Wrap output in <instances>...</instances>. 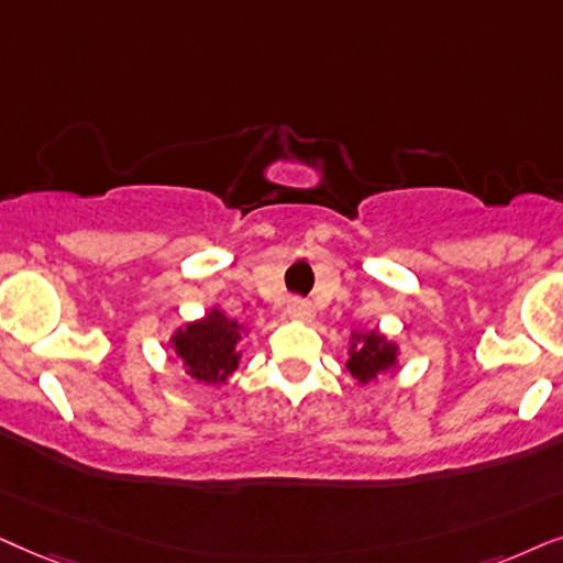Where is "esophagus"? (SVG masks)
<instances>
[{"label":"esophagus","instance_id":"34e87169","mask_svg":"<svg viewBox=\"0 0 563 563\" xmlns=\"http://www.w3.org/2000/svg\"><path fill=\"white\" fill-rule=\"evenodd\" d=\"M286 313L296 321H311L313 319V306L309 301H303V298H290L288 306H286Z\"/></svg>","mask_w":563,"mask_h":563}]
</instances>
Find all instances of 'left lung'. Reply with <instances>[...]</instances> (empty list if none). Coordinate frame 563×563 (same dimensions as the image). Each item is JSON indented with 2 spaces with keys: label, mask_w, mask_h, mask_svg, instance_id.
Segmentation results:
<instances>
[{
  "label": "left lung",
  "mask_w": 563,
  "mask_h": 563,
  "mask_svg": "<svg viewBox=\"0 0 563 563\" xmlns=\"http://www.w3.org/2000/svg\"><path fill=\"white\" fill-rule=\"evenodd\" d=\"M401 347L391 336H386L378 329H365V332L350 334L347 347V373L360 386L376 384L386 373L399 371Z\"/></svg>",
  "instance_id": "obj_1"
}]
</instances>
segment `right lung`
<instances>
[{
  "instance_id": "add662e5",
  "label": "right lung",
  "mask_w": 563,
  "mask_h": 563,
  "mask_svg": "<svg viewBox=\"0 0 563 563\" xmlns=\"http://www.w3.org/2000/svg\"><path fill=\"white\" fill-rule=\"evenodd\" d=\"M250 329L231 319L219 306H211L206 317L185 321L169 334V347L185 373L200 384L221 386L242 363V342Z\"/></svg>"
}]
</instances>
